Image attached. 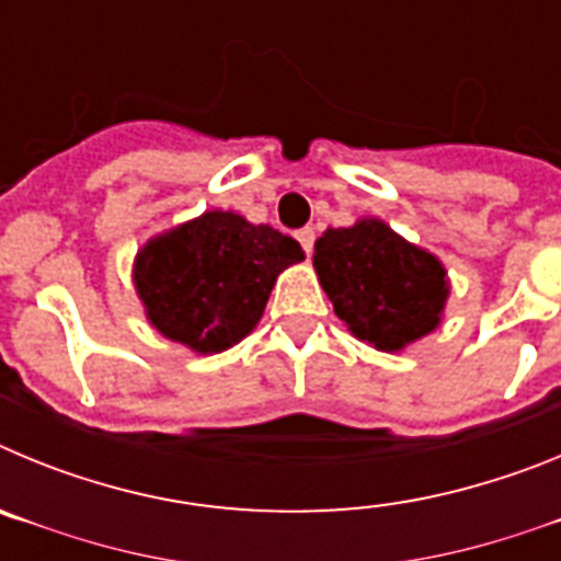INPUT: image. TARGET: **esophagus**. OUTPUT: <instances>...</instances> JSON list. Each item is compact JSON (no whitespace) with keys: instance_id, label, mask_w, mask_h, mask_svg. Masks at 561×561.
Returning <instances> with one entry per match:
<instances>
[{"instance_id":"obj_1","label":"esophagus","mask_w":561,"mask_h":561,"mask_svg":"<svg viewBox=\"0 0 561 561\" xmlns=\"http://www.w3.org/2000/svg\"><path fill=\"white\" fill-rule=\"evenodd\" d=\"M297 241H300V247L306 250V255H311V250H314V230L311 227H304V230L295 232Z\"/></svg>"}]
</instances>
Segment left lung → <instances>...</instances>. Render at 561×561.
<instances>
[{
	"instance_id": "left-lung-1",
	"label": "left lung",
	"mask_w": 561,
	"mask_h": 561,
	"mask_svg": "<svg viewBox=\"0 0 561 561\" xmlns=\"http://www.w3.org/2000/svg\"><path fill=\"white\" fill-rule=\"evenodd\" d=\"M314 272L345 329L385 354H399L444 320L447 266L376 216L317 238Z\"/></svg>"
}]
</instances>
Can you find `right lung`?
Listing matches in <instances>:
<instances>
[{
  "label": "right lung",
  "mask_w": 561,
  "mask_h": 561,
  "mask_svg": "<svg viewBox=\"0 0 561 561\" xmlns=\"http://www.w3.org/2000/svg\"><path fill=\"white\" fill-rule=\"evenodd\" d=\"M304 257L275 227L205 210L148 238L134 255L131 284L153 329L207 356L252 334L277 275Z\"/></svg>",
  "instance_id": "add662e5"
}]
</instances>
